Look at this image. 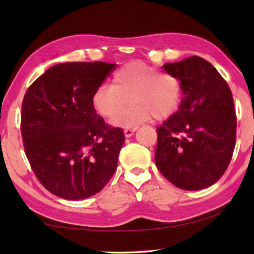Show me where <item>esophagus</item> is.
I'll return each instance as SVG.
<instances>
[{
	"label": "esophagus",
	"instance_id": "obj_1",
	"mask_svg": "<svg viewBox=\"0 0 254 254\" xmlns=\"http://www.w3.org/2000/svg\"><path fill=\"white\" fill-rule=\"evenodd\" d=\"M137 129V127H133V128H125L124 133H125V136L126 137H130L131 135L134 134V131Z\"/></svg>",
	"mask_w": 254,
	"mask_h": 254
}]
</instances>
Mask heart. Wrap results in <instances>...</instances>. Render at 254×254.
Instances as JSON below:
<instances>
[{
  "mask_svg": "<svg viewBox=\"0 0 254 254\" xmlns=\"http://www.w3.org/2000/svg\"><path fill=\"white\" fill-rule=\"evenodd\" d=\"M131 105L123 113L117 112L127 102ZM183 98L180 79L170 72L142 62H129L112 76V84H100L93 90L91 104L99 116L113 117L118 127H136L150 119H164L178 110Z\"/></svg>",
  "mask_w": 254,
  "mask_h": 254,
  "instance_id": "obj_1",
  "label": "heart"
}]
</instances>
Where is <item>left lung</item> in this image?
I'll return each mask as SVG.
<instances>
[{"label": "left lung", "mask_w": 254, "mask_h": 254, "mask_svg": "<svg viewBox=\"0 0 254 254\" xmlns=\"http://www.w3.org/2000/svg\"><path fill=\"white\" fill-rule=\"evenodd\" d=\"M163 68L180 79L184 98L157 127L156 165L179 189H206L224 175L234 154L237 120L231 90L214 65L196 55Z\"/></svg>", "instance_id": "left-lung-1"}]
</instances>
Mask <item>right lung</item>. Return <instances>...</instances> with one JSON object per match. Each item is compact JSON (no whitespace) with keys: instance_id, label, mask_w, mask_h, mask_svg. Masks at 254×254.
<instances>
[{"instance_id":"obj_1","label":"right lung","mask_w":254,"mask_h":254,"mask_svg":"<svg viewBox=\"0 0 254 254\" xmlns=\"http://www.w3.org/2000/svg\"><path fill=\"white\" fill-rule=\"evenodd\" d=\"M114 69L99 61L55 64L24 96L25 155L41 185L62 199L90 197L116 172L125 133L107 125L91 104L93 90Z\"/></svg>"}]
</instances>
